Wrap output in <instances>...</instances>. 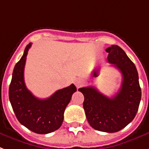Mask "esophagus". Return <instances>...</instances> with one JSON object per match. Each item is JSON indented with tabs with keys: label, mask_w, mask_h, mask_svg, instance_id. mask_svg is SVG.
I'll return each instance as SVG.
<instances>
[{
	"label": "esophagus",
	"mask_w": 149,
	"mask_h": 149,
	"mask_svg": "<svg viewBox=\"0 0 149 149\" xmlns=\"http://www.w3.org/2000/svg\"><path fill=\"white\" fill-rule=\"evenodd\" d=\"M83 80L82 79H77L76 81H75V84H76V86H77V87H79L81 85L83 84Z\"/></svg>",
	"instance_id": "obj_1"
}]
</instances>
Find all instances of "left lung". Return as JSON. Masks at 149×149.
I'll return each instance as SVG.
<instances>
[{"label": "left lung", "instance_id": "left-lung-1", "mask_svg": "<svg viewBox=\"0 0 149 149\" xmlns=\"http://www.w3.org/2000/svg\"><path fill=\"white\" fill-rule=\"evenodd\" d=\"M105 52L109 53L108 62L122 74L118 93L109 97L95 87H82L79 91L84 96L83 105L89 124L99 131L114 133L134 120L140 104L141 90L137 69L124 51L117 45H112Z\"/></svg>", "mask_w": 149, "mask_h": 149}]
</instances>
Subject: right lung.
Masks as SVG:
<instances>
[{
	"label": "right lung",
	"mask_w": 149,
	"mask_h": 149,
	"mask_svg": "<svg viewBox=\"0 0 149 149\" xmlns=\"http://www.w3.org/2000/svg\"><path fill=\"white\" fill-rule=\"evenodd\" d=\"M29 43L21 59L15 65L9 86V100L19 123L33 132L44 134L62 126L64 112L77 87L71 84L58 90L51 97L39 99L27 89L24 81V68Z\"/></svg>",
	"instance_id": "right-lung-1"
}]
</instances>
